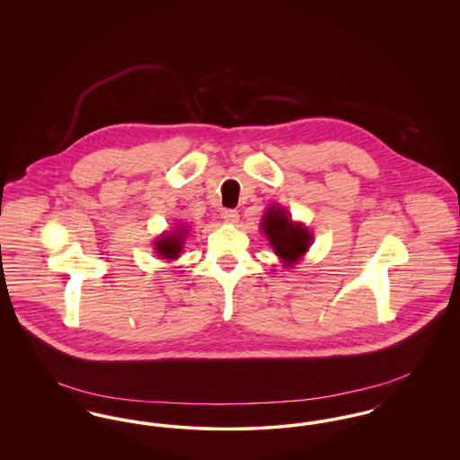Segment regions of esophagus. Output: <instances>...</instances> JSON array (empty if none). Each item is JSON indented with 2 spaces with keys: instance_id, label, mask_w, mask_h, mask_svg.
I'll return each instance as SVG.
<instances>
[{
  "instance_id": "1",
  "label": "esophagus",
  "mask_w": 460,
  "mask_h": 460,
  "mask_svg": "<svg viewBox=\"0 0 460 460\" xmlns=\"http://www.w3.org/2000/svg\"><path fill=\"white\" fill-rule=\"evenodd\" d=\"M222 219L226 220L227 224H236L238 219H240V216H238L236 210H224L222 212Z\"/></svg>"
}]
</instances>
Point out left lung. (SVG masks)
Masks as SVG:
<instances>
[{"instance_id": "obj_1", "label": "left lung", "mask_w": 460, "mask_h": 460, "mask_svg": "<svg viewBox=\"0 0 460 460\" xmlns=\"http://www.w3.org/2000/svg\"><path fill=\"white\" fill-rule=\"evenodd\" d=\"M261 226L265 238L285 267L298 262L312 243V233L302 222H293L289 212L279 205H270L267 208Z\"/></svg>"}]
</instances>
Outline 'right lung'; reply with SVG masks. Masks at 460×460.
I'll return each instance as SVG.
<instances>
[{
  "mask_svg": "<svg viewBox=\"0 0 460 460\" xmlns=\"http://www.w3.org/2000/svg\"><path fill=\"white\" fill-rule=\"evenodd\" d=\"M186 234H188L186 226H177L174 227V231L164 233L160 238H156L155 250H156L158 257H162L165 261H175L182 250Z\"/></svg>",
  "mask_w": 460,
  "mask_h": 460,
  "instance_id": "right-lung-1",
  "label": "right lung"
}]
</instances>
